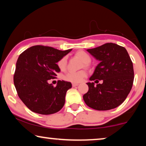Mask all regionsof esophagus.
<instances>
[{
	"label": "esophagus",
	"instance_id": "obj_1",
	"mask_svg": "<svg viewBox=\"0 0 146 146\" xmlns=\"http://www.w3.org/2000/svg\"><path fill=\"white\" fill-rule=\"evenodd\" d=\"M78 85H79V84H78V83H72L73 86H77Z\"/></svg>",
	"mask_w": 146,
	"mask_h": 146
}]
</instances>
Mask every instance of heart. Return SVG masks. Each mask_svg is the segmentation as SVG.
Instances as JSON below:
<instances>
[{
  "label": "heart",
  "mask_w": 146,
  "mask_h": 146,
  "mask_svg": "<svg viewBox=\"0 0 146 146\" xmlns=\"http://www.w3.org/2000/svg\"><path fill=\"white\" fill-rule=\"evenodd\" d=\"M75 56L79 57L83 63H84V66H87L91 61V58L87 52L84 51H78L76 52ZM58 66L59 69L62 71H64L67 67V58L66 56L61 58L58 62ZM86 73L85 71L81 70L79 71H70L66 73L65 75L64 79L67 81H70L72 82H79L86 77Z\"/></svg>",
  "instance_id": "heart-1"
}]
</instances>
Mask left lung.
I'll list each match as a JSON object with an SVG mask.
<instances>
[{
	"mask_svg": "<svg viewBox=\"0 0 146 146\" xmlns=\"http://www.w3.org/2000/svg\"><path fill=\"white\" fill-rule=\"evenodd\" d=\"M87 51L100 61L90 80L96 83L102 80L103 83H86L88 91L83 96L84 102L98 111L118 107L127 98L134 81L133 64L127 50L110 42Z\"/></svg>",
	"mask_w": 146,
	"mask_h": 146,
	"instance_id": "8db88e82",
	"label": "left lung"
}]
</instances>
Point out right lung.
Instances as JSON below:
<instances>
[{
    "mask_svg": "<svg viewBox=\"0 0 146 146\" xmlns=\"http://www.w3.org/2000/svg\"><path fill=\"white\" fill-rule=\"evenodd\" d=\"M71 51L36 45L23 51L18 57L14 75L17 95L23 104L36 113L53 114L64 107L70 82L58 80L56 86L48 84L60 71L57 63Z\"/></svg>",
    "mask_w": 146,
    "mask_h": 146,
    "instance_id": "obj_1",
    "label": "right lung"
}]
</instances>
